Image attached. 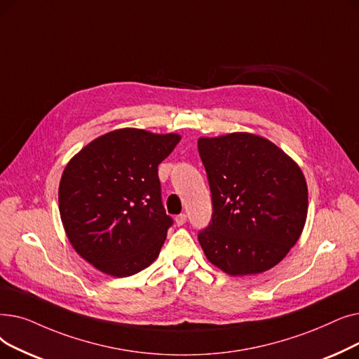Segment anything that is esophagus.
<instances>
[{"mask_svg": "<svg viewBox=\"0 0 359 359\" xmlns=\"http://www.w3.org/2000/svg\"><path fill=\"white\" fill-rule=\"evenodd\" d=\"M187 222V215L185 213H181V215H178L177 217H175V224L178 225V226H182L184 224Z\"/></svg>", "mask_w": 359, "mask_h": 359, "instance_id": "obj_1", "label": "esophagus"}]
</instances>
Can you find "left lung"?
I'll return each instance as SVG.
<instances>
[{"mask_svg":"<svg viewBox=\"0 0 359 359\" xmlns=\"http://www.w3.org/2000/svg\"><path fill=\"white\" fill-rule=\"evenodd\" d=\"M198 153L212 194V219L198 231L209 262L232 276L276 266L305 225L309 190L299 166L248 133L201 137Z\"/></svg>","mask_w":359,"mask_h":359,"instance_id":"left-lung-1","label":"left lung"}]
</instances>
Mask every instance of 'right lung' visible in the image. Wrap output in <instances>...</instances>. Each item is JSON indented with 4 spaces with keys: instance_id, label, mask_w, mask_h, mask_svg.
I'll return each mask as SVG.
<instances>
[{
    "instance_id": "add662e5",
    "label": "right lung",
    "mask_w": 359,
    "mask_h": 359,
    "mask_svg": "<svg viewBox=\"0 0 359 359\" xmlns=\"http://www.w3.org/2000/svg\"><path fill=\"white\" fill-rule=\"evenodd\" d=\"M181 137L115 130L81 149L65 166L60 215L74 250L115 278L156 260L174 219L162 203L159 163Z\"/></svg>"
}]
</instances>
